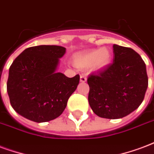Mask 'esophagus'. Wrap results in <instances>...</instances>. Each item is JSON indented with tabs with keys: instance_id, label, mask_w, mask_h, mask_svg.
I'll list each match as a JSON object with an SVG mask.
<instances>
[{
	"instance_id": "esophagus-1",
	"label": "esophagus",
	"mask_w": 154,
	"mask_h": 154,
	"mask_svg": "<svg viewBox=\"0 0 154 154\" xmlns=\"http://www.w3.org/2000/svg\"><path fill=\"white\" fill-rule=\"evenodd\" d=\"M86 79H87V77H86V75H84V74H82L80 77V81L81 82H86Z\"/></svg>"
}]
</instances>
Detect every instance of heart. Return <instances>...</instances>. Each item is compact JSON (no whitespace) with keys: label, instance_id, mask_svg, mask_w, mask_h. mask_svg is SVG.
Returning a JSON list of instances; mask_svg holds the SVG:
<instances>
[{"label":"heart","instance_id":"obj_1","mask_svg":"<svg viewBox=\"0 0 154 154\" xmlns=\"http://www.w3.org/2000/svg\"><path fill=\"white\" fill-rule=\"evenodd\" d=\"M111 58L110 51L103 47L76 54L73 57V63L77 68H87L93 66L95 69H101L109 64Z\"/></svg>","mask_w":154,"mask_h":154}]
</instances>
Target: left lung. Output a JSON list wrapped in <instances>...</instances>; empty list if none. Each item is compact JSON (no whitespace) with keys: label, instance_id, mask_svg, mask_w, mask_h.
<instances>
[{"label":"left lung","instance_id":"left-lung-1","mask_svg":"<svg viewBox=\"0 0 154 154\" xmlns=\"http://www.w3.org/2000/svg\"><path fill=\"white\" fill-rule=\"evenodd\" d=\"M113 62L87 78L88 101L95 114L118 119L135 111L143 102L148 87L146 66L129 47L113 45Z\"/></svg>","mask_w":154,"mask_h":154}]
</instances>
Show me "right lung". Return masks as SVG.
I'll use <instances>...</instances> for the list:
<instances>
[{"instance_id":"1","label":"right lung","mask_w":154,"mask_h":154,"mask_svg":"<svg viewBox=\"0 0 154 154\" xmlns=\"http://www.w3.org/2000/svg\"><path fill=\"white\" fill-rule=\"evenodd\" d=\"M65 52L63 46L37 45L27 48L14 60L7 92L19 114L36 122L54 120L62 114L80 81L78 74L69 78L55 72Z\"/></svg>"}]
</instances>
